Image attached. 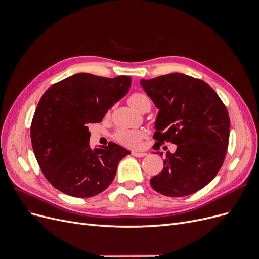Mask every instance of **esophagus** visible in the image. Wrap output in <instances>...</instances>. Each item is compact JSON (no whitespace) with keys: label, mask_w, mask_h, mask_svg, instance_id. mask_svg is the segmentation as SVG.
<instances>
[{"label":"esophagus","mask_w":259,"mask_h":259,"mask_svg":"<svg viewBox=\"0 0 259 259\" xmlns=\"http://www.w3.org/2000/svg\"><path fill=\"white\" fill-rule=\"evenodd\" d=\"M132 154L136 156V158H144V156L147 155L146 152H143V151H133Z\"/></svg>","instance_id":"esophagus-1"}]
</instances>
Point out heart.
Returning <instances> with one entry per match:
<instances>
[{"label": "heart", "instance_id": "heart-1", "mask_svg": "<svg viewBox=\"0 0 259 259\" xmlns=\"http://www.w3.org/2000/svg\"><path fill=\"white\" fill-rule=\"evenodd\" d=\"M128 103L133 108H135L138 111H143L145 109L151 107V100L144 93L136 92L133 93L128 97ZM114 139L117 143L126 147H137L144 137V133L138 130H128V128H120L117 130L114 135Z\"/></svg>", "mask_w": 259, "mask_h": 259}]
</instances>
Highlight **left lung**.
Listing matches in <instances>:
<instances>
[{"label":"left lung","instance_id":"1","mask_svg":"<svg viewBox=\"0 0 259 259\" xmlns=\"http://www.w3.org/2000/svg\"><path fill=\"white\" fill-rule=\"evenodd\" d=\"M140 84L160 109L156 144L177 146L175 153H166L161 173L150 179L152 188L166 197L199 191L214 179L225 160L230 133L226 106L207 83L186 74L161 75Z\"/></svg>","mask_w":259,"mask_h":259}]
</instances>
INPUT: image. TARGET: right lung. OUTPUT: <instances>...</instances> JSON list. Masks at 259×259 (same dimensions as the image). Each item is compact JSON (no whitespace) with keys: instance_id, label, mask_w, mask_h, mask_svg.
Wrapping results in <instances>:
<instances>
[{"instance_id":"add662e5","label":"right lung","mask_w":259,"mask_h":259,"mask_svg":"<svg viewBox=\"0 0 259 259\" xmlns=\"http://www.w3.org/2000/svg\"><path fill=\"white\" fill-rule=\"evenodd\" d=\"M131 82L125 75L108 79L79 73L43 94L30 135L36 161L53 187L71 197L91 198L112 183L117 164L131 152L113 143L92 150L89 126L101 122Z\"/></svg>"}]
</instances>
